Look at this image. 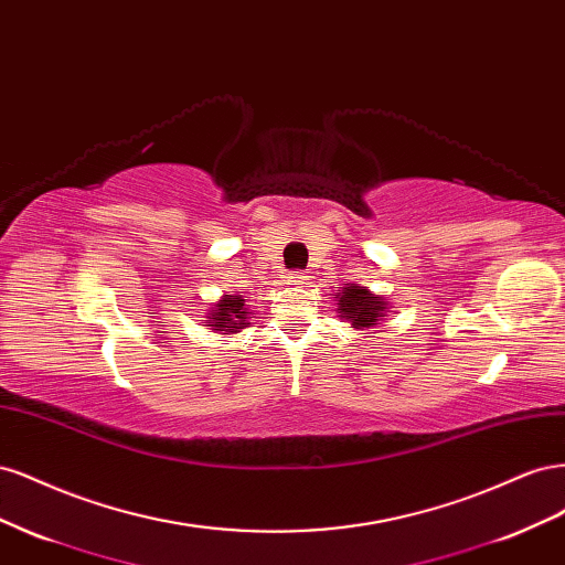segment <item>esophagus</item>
Instances as JSON below:
<instances>
[{"mask_svg": "<svg viewBox=\"0 0 565 565\" xmlns=\"http://www.w3.org/2000/svg\"><path fill=\"white\" fill-rule=\"evenodd\" d=\"M287 282L289 285H306V282H309V276H306L303 270H289L287 273Z\"/></svg>", "mask_w": 565, "mask_h": 565, "instance_id": "1", "label": "esophagus"}]
</instances>
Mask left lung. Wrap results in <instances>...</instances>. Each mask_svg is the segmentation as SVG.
I'll use <instances>...</instances> for the list:
<instances>
[{"mask_svg":"<svg viewBox=\"0 0 565 565\" xmlns=\"http://www.w3.org/2000/svg\"><path fill=\"white\" fill-rule=\"evenodd\" d=\"M334 301L339 306V316L344 318L347 322H351L355 330H372L380 328L382 320L386 318V309L388 301H384L382 297L372 295L370 289L349 282L347 287L337 289Z\"/></svg>","mask_w":565,"mask_h":565,"instance_id":"obj_1","label":"left lung"}]
</instances>
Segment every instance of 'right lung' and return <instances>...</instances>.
<instances>
[{
    "label": "right lung",
    "instance_id": "obj_1",
    "mask_svg": "<svg viewBox=\"0 0 565 565\" xmlns=\"http://www.w3.org/2000/svg\"><path fill=\"white\" fill-rule=\"evenodd\" d=\"M207 328L221 332V334H235L247 328L249 311L245 306L243 295H224L218 299V303L212 306V311L207 313Z\"/></svg>",
    "mask_w": 565,
    "mask_h": 565
}]
</instances>
